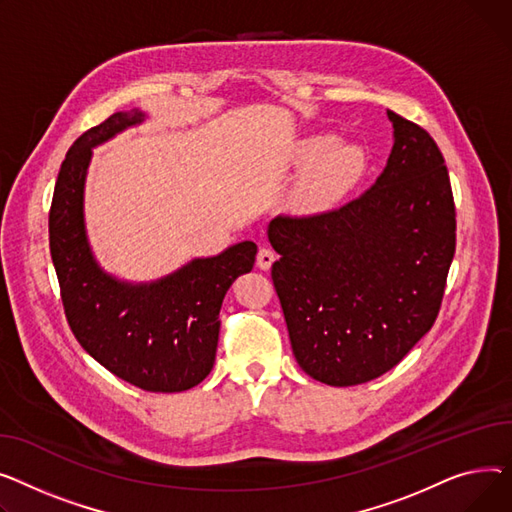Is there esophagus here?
Instances as JSON below:
<instances>
[{
    "label": "esophagus",
    "mask_w": 512,
    "mask_h": 512,
    "mask_svg": "<svg viewBox=\"0 0 512 512\" xmlns=\"http://www.w3.org/2000/svg\"><path fill=\"white\" fill-rule=\"evenodd\" d=\"M275 252L270 250V248H260L258 250V256H256V266L260 268V270H268L270 266H273V262H275Z\"/></svg>",
    "instance_id": "1"
}]
</instances>
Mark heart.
Listing matches in <instances>:
<instances>
[{"instance_id":"b5f03b06","label":"heart","mask_w":512,"mask_h":512,"mask_svg":"<svg viewBox=\"0 0 512 512\" xmlns=\"http://www.w3.org/2000/svg\"><path fill=\"white\" fill-rule=\"evenodd\" d=\"M299 163H311L297 188V202L308 208H320L341 200L364 171L362 148L345 142H333L328 136L306 140L297 153Z\"/></svg>"}]
</instances>
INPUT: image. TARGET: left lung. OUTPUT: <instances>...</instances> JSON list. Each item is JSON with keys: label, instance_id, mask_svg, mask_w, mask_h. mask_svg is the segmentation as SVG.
<instances>
[{"label": "left lung", "instance_id": "8db88e82", "mask_svg": "<svg viewBox=\"0 0 512 512\" xmlns=\"http://www.w3.org/2000/svg\"><path fill=\"white\" fill-rule=\"evenodd\" d=\"M386 115L395 144L368 192L268 225L293 355L330 386L370 382L401 362L432 328L455 256V200L440 148L424 128Z\"/></svg>", "mask_w": 512, "mask_h": 512}]
</instances>
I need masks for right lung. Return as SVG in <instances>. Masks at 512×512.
<instances>
[{
  "label": "right lung",
  "mask_w": 512,
  "mask_h": 512,
  "mask_svg": "<svg viewBox=\"0 0 512 512\" xmlns=\"http://www.w3.org/2000/svg\"><path fill=\"white\" fill-rule=\"evenodd\" d=\"M144 119L138 109L117 111L70 146L49 210V248L68 324L84 351L148 393H182L213 370L223 297L239 275L250 273L258 248L239 242L150 283L105 273L84 225L88 163L95 146Z\"/></svg>",
  "instance_id": "obj_1"
}]
</instances>
